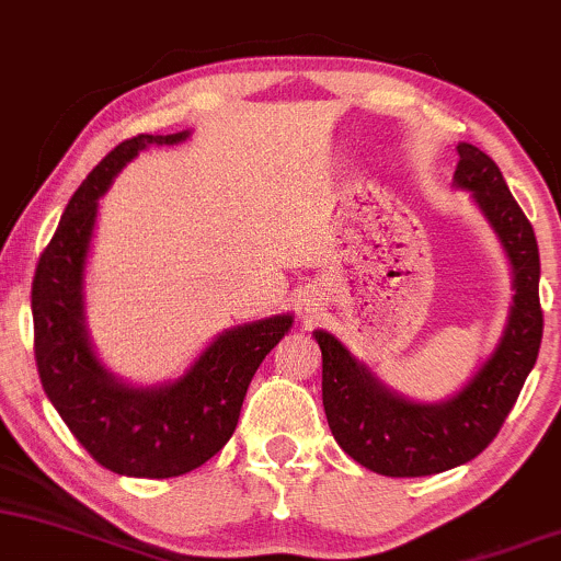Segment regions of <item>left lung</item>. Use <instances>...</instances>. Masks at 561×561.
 Segmentation results:
<instances>
[{"instance_id":"obj_1","label":"left lung","mask_w":561,"mask_h":561,"mask_svg":"<svg viewBox=\"0 0 561 561\" xmlns=\"http://www.w3.org/2000/svg\"><path fill=\"white\" fill-rule=\"evenodd\" d=\"M457 151L454 186L470 191L512 267L515 296L496 348L449 399L414 401L386 386L333 333H312L322 352V407L333 438L378 476H436L476 459L496 438L541 348L536 233L496 162L467 141Z\"/></svg>"}]
</instances>
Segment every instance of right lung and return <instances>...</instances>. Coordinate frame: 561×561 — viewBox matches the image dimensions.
<instances>
[{
    "label": "right lung",
    "mask_w": 561,
    "mask_h": 561,
    "mask_svg": "<svg viewBox=\"0 0 561 561\" xmlns=\"http://www.w3.org/2000/svg\"><path fill=\"white\" fill-rule=\"evenodd\" d=\"M186 138L188 130H181L117 144L72 194L33 278L36 365L46 397L99 465L128 478L186 476L213 459L233 436L256 367L294 325V314L283 312L228 328L183 375L157 386L128 383L99 359L85 322L99 199L138 151Z\"/></svg>",
    "instance_id": "obj_1"
}]
</instances>
